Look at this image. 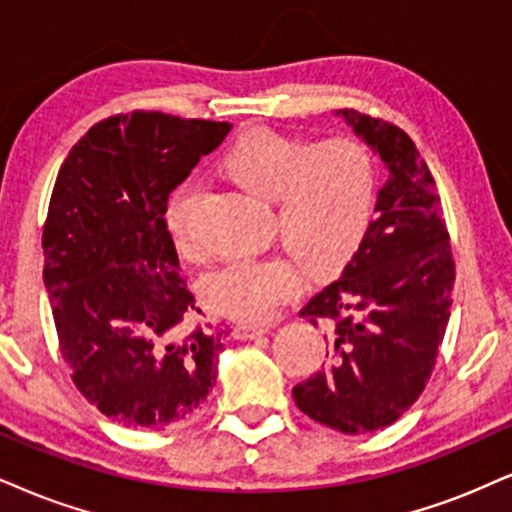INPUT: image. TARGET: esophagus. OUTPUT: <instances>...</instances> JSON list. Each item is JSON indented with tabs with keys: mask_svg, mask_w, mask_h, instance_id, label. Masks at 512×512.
<instances>
[{
	"mask_svg": "<svg viewBox=\"0 0 512 512\" xmlns=\"http://www.w3.org/2000/svg\"><path fill=\"white\" fill-rule=\"evenodd\" d=\"M270 325H256V323H237L235 325V337L237 339H256L261 334H266Z\"/></svg>",
	"mask_w": 512,
	"mask_h": 512,
	"instance_id": "1",
	"label": "esophagus"
}]
</instances>
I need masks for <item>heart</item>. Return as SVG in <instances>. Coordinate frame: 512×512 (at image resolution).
<instances>
[{
    "instance_id": "b5f03b06",
    "label": "heart",
    "mask_w": 512,
    "mask_h": 512,
    "mask_svg": "<svg viewBox=\"0 0 512 512\" xmlns=\"http://www.w3.org/2000/svg\"><path fill=\"white\" fill-rule=\"evenodd\" d=\"M223 168L258 197L273 199V230L315 273L339 268L356 254L377 201V170L358 137H304L251 128L230 144ZM199 182L170 194L166 223L180 254L199 261ZM301 287V268L289 254L232 258L208 277V296L220 311L251 323H268Z\"/></svg>"
}]
</instances>
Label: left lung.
<instances>
[{"mask_svg": "<svg viewBox=\"0 0 512 512\" xmlns=\"http://www.w3.org/2000/svg\"><path fill=\"white\" fill-rule=\"evenodd\" d=\"M387 163L377 218L342 277L301 308L327 327V365L294 387L308 418L344 434L382 430L418 401L451 315L456 263L437 182L399 125L344 109Z\"/></svg>", "mask_w": 512, "mask_h": 512, "instance_id": "1", "label": "left lung"}]
</instances>
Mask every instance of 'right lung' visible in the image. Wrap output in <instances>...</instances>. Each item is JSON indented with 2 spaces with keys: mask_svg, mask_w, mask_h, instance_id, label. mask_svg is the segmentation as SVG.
I'll return each instance as SVG.
<instances>
[{
  "mask_svg": "<svg viewBox=\"0 0 512 512\" xmlns=\"http://www.w3.org/2000/svg\"><path fill=\"white\" fill-rule=\"evenodd\" d=\"M230 128L116 113L73 144L56 175L42 251L59 351L80 394L123 427L192 418L216 382L227 330L199 323L166 208Z\"/></svg>",
  "mask_w": 512,
  "mask_h": 512,
  "instance_id": "right-lung-1",
  "label": "right lung"
}]
</instances>
